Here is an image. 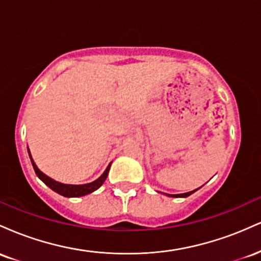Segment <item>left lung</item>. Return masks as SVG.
I'll use <instances>...</instances> for the list:
<instances>
[{
    "mask_svg": "<svg viewBox=\"0 0 261 261\" xmlns=\"http://www.w3.org/2000/svg\"><path fill=\"white\" fill-rule=\"evenodd\" d=\"M196 190H197V189H195V190H193V191H189V193H184V194H166V195L169 196V197H188L189 195H191L193 193H195Z\"/></svg>",
    "mask_w": 261,
    "mask_h": 261,
    "instance_id": "left-lung-1",
    "label": "left lung"
}]
</instances>
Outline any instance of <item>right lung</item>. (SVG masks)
<instances>
[{
  "label": "right lung",
  "instance_id": "add662e5",
  "mask_svg": "<svg viewBox=\"0 0 261 261\" xmlns=\"http://www.w3.org/2000/svg\"><path fill=\"white\" fill-rule=\"evenodd\" d=\"M28 153H29V157H31L33 168H34L35 174L38 175V178L40 179V180L43 181V182H45V184H46L47 187L51 189V190H54V191H55V193H58V194H60V195H62V196H65V197L85 196V195H88V194L93 193V191H95V190H97V189H99L101 185H103V182L106 181V179H107V176H108V173H109L110 166H112V163H110L109 166L107 167V169L104 170L103 174H101L99 178L95 179V180L92 181V182H87V184H81V185L64 184V182H60V181L54 180V179L50 178V176H47L46 174H44V173L38 168L37 164H35V162L33 161L29 148H28Z\"/></svg>",
  "mask_w": 261,
  "mask_h": 261
}]
</instances>
